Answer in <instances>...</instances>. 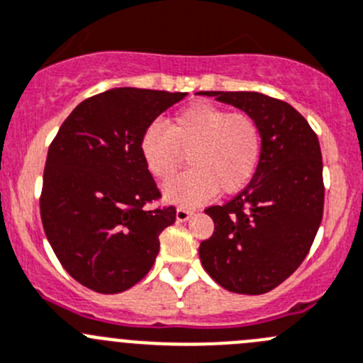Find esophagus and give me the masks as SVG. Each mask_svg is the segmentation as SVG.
I'll return each mask as SVG.
<instances>
[{"label": "esophagus", "instance_id": "34e87169", "mask_svg": "<svg viewBox=\"0 0 363 363\" xmlns=\"http://www.w3.org/2000/svg\"><path fill=\"white\" fill-rule=\"evenodd\" d=\"M191 211L186 209V207H179L177 213H175V218H177L179 221H188L189 218H191Z\"/></svg>", "mask_w": 363, "mask_h": 363}]
</instances>
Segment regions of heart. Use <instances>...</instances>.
<instances>
[{
  "instance_id": "obj_1",
  "label": "heart",
  "mask_w": 363,
  "mask_h": 363,
  "mask_svg": "<svg viewBox=\"0 0 363 363\" xmlns=\"http://www.w3.org/2000/svg\"><path fill=\"white\" fill-rule=\"evenodd\" d=\"M140 156L154 179L168 181L189 152L191 170L164 184L168 202L193 207L220 193L248 186L262 156V133L250 115L228 113L211 103H193L140 136Z\"/></svg>"
}]
</instances>
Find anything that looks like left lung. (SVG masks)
<instances>
[{
  "label": "left lung",
  "instance_id": "obj_1",
  "mask_svg": "<svg viewBox=\"0 0 363 363\" xmlns=\"http://www.w3.org/2000/svg\"><path fill=\"white\" fill-rule=\"evenodd\" d=\"M245 111L262 133V156L250 184L206 213L214 234L200 242L203 269L238 294H264L298 269L323 220L319 140L291 104L259 92H200Z\"/></svg>",
  "mask_w": 363,
  "mask_h": 363
}]
</instances>
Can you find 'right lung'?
Segmentation results:
<instances>
[{
    "instance_id": "1",
    "label": "right lung",
    "mask_w": 363,
    "mask_h": 363,
    "mask_svg": "<svg viewBox=\"0 0 363 363\" xmlns=\"http://www.w3.org/2000/svg\"><path fill=\"white\" fill-rule=\"evenodd\" d=\"M182 92L111 88L72 110L52 140L40 216L67 273L88 289L117 294L138 284L160 253L175 207L149 209L161 196L140 156L142 133Z\"/></svg>"
}]
</instances>
